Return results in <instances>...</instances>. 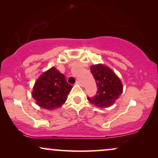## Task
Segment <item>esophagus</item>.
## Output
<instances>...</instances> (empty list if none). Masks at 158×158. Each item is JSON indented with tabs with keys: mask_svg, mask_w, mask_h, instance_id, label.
<instances>
[{
	"mask_svg": "<svg viewBox=\"0 0 158 158\" xmlns=\"http://www.w3.org/2000/svg\"><path fill=\"white\" fill-rule=\"evenodd\" d=\"M76 84H77V85H81V82L79 80H77V81H76Z\"/></svg>",
	"mask_w": 158,
	"mask_h": 158,
	"instance_id": "1",
	"label": "esophagus"
}]
</instances>
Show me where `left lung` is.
<instances>
[{"mask_svg": "<svg viewBox=\"0 0 158 158\" xmlns=\"http://www.w3.org/2000/svg\"><path fill=\"white\" fill-rule=\"evenodd\" d=\"M90 72L97 83V91L94 97H88V99L99 108L111 106L123 92L120 79L109 68L102 64L91 66Z\"/></svg>", "mask_w": 158, "mask_h": 158, "instance_id": "1", "label": "left lung"}]
</instances>
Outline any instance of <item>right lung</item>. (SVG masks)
<instances>
[{
    "instance_id": "obj_1",
    "label": "right lung",
    "mask_w": 158,
    "mask_h": 158,
    "mask_svg": "<svg viewBox=\"0 0 158 158\" xmlns=\"http://www.w3.org/2000/svg\"><path fill=\"white\" fill-rule=\"evenodd\" d=\"M72 88L62 73L51 68L36 81L32 96L40 107L53 110L64 104Z\"/></svg>"
}]
</instances>
